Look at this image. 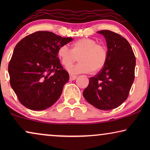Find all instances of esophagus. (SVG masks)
I'll list each match as a JSON object with an SVG mask.
<instances>
[{"instance_id": "obj_1", "label": "esophagus", "mask_w": 150, "mask_h": 150, "mask_svg": "<svg viewBox=\"0 0 150 150\" xmlns=\"http://www.w3.org/2000/svg\"><path fill=\"white\" fill-rule=\"evenodd\" d=\"M76 78H77L76 76L69 75V80H70V81H74V80L76 79Z\"/></svg>"}]
</instances>
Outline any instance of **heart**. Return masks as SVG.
<instances>
[{
	"label": "heart",
	"mask_w": 150,
	"mask_h": 150,
	"mask_svg": "<svg viewBox=\"0 0 150 150\" xmlns=\"http://www.w3.org/2000/svg\"><path fill=\"white\" fill-rule=\"evenodd\" d=\"M57 56L65 67L76 60L79 63L67 67L72 74L98 71L103 67L107 61L108 52L105 46L97 44L95 40L82 38L71 44V49L67 45H62L57 50Z\"/></svg>",
	"instance_id": "obj_1"
}]
</instances>
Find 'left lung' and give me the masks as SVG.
Listing matches in <instances>:
<instances>
[{
  "mask_svg": "<svg viewBox=\"0 0 150 150\" xmlns=\"http://www.w3.org/2000/svg\"><path fill=\"white\" fill-rule=\"evenodd\" d=\"M98 33L106 39L108 59L101 71L90 78L83 96L98 109L111 110L128 98L134 79L136 59L130 44L120 35L108 30Z\"/></svg>",
  "mask_w": 150,
  "mask_h": 150,
  "instance_id": "1",
  "label": "left lung"
}]
</instances>
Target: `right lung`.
Segmentation results:
<instances>
[{"label": "right lung", "instance_id": "obj_1", "mask_svg": "<svg viewBox=\"0 0 150 150\" xmlns=\"http://www.w3.org/2000/svg\"><path fill=\"white\" fill-rule=\"evenodd\" d=\"M72 41L49 31H37L16 45L8 65L10 85L20 103L42 110L54 104L69 81L57 57L62 45Z\"/></svg>", "mask_w": 150, "mask_h": 150}]
</instances>
